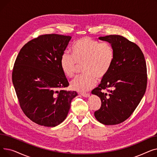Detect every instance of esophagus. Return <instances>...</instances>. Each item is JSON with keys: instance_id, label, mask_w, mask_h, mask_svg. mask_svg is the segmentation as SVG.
Segmentation results:
<instances>
[{"instance_id": "esophagus-1", "label": "esophagus", "mask_w": 157, "mask_h": 157, "mask_svg": "<svg viewBox=\"0 0 157 157\" xmlns=\"http://www.w3.org/2000/svg\"><path fill=\"white\" fill-rule=\"evenodd\" d=\"M81 95L84 97H88L90 96V94H86V93H81Z\"/></svg>"}]
</instances>
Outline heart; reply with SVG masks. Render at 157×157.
<instances>
[{"label": "heart", "instance_id": "obj_1", "mask_svg": "<svg viewBox=\"0 0 157 157\" xmlns=\"http://www.w3.org/2000/svg\"><path fill=\"white\" fill-rule=\"evenodd\" d=\"M114 51L108 43H100L90 37H85L74 43L72 54L64 52L60 59V67L68 78L74 76L79 65H83L85 73L71 82V88L78 92H86L97 84V78L102 79L113 65Z\"/></svg>", "mask_w": 157, "mask_h": 157}]
</instances>
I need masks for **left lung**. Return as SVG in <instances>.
I'll list each match as a JSON object with an SVG mask.
<instances>
[{"label": "left lung", "mask_w": 157, "mask_h": 157, "mask_svg": "<svg viewBox=\"0 0 157 157\" xmlns=\"http://www.w3.org/2000/svg\"><path fill=\"white\" fill-rule=\"evenodd\" d=\"M99 39L111 44L114 56L109 72L92 92L101 100V108L94 115L102 124L117 125L131 116L144 95L146 63L141 49L127 38L109 35Z\"/></svg>", "instance_id": "8db88e82"}]
</instances>
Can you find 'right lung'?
<instances>
[{
  "label": "right lung",
  "instance_id": "add662e5",
  "mask_svg": "<svg viewBox=\"0 0 157 157\" xmlns=\"http://www.w3.org/2000/svg\"><path fill=\"white\" fill-rule=\"evenodd\" d=\"M71 39L55 34L40 35L25 44L16 59L12 81L20 106L38 125H59L77 95L75 91L62 90L69 83L60 59Z\"/></svg>",
  "mask_w": 157,
  "mask_h": 157
}]
</instances>
